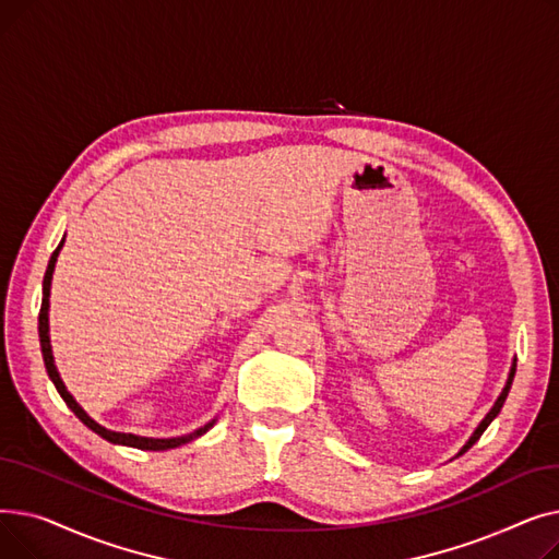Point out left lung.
<instances>
[{"instance_id":"1","label":"left lung","mask_w":559,"mask_h":559,"mask_svg":"<svg viewBox=\"0 0 559 559\" xmlns=\"http://www.w3.org/2000/svg\"><path fill=\"white\" fill-rule=\"evenodd\" d=\"M514 371H516V362L512 365V369H510V378H508V385L503 388V392H501V396H498V401L493 403V407L489 409V413H487V417L483 419V424L476 428V432L472 435V439H468V442L464 444V449L460 451V453H464V451H468V449H472L476 442H478V439H480V435L485 432V428L496 419V415L498 413H501V407H503V403H506V399H508V392H510V388H512V380H514Z\"/></svg>"}]
</instances>
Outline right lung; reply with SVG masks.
Listing matches in <instances>:
<instances>
[{
	"label": "right lung",
	"mask_w": 559,
	"mask_h": 559,
	"mask_svg": "<svg viewBox=\"0 0 559 559\" xmlns=\"http://www.w3.org/2000/svg\"><path fill=\"white\" fill-rule=\"evenodd\" d=\"M61 247H63V240H61V245L56 247V251L51 253L49 264H47V272H45V281H43V304H40V314H38V335H40V348H43L45 369H47V373H49V378H51V383H53L56 392L61 394V399L66 401V405L81 419V424H85L93 432H97L99 437H104L106 442L122 444V447H133V449H142V451H167V449H176V447L192 442V439H197L199 435H203L215 421L205 424L203 428H199V430H194V432H190V435L171 437V439H152V437H138V435H131V432H112V430H106L104 426H99L97 421H93L91 417H87V415L83 413V409H81V405L72 399V394L66 390L63 380H61V376H58L56 365H53L51 344H49V317H47V310H49V285H51V274H53L56 255H58V251H61Z\"/></svg>",
	"instance_id": "add662e5"
}]
</instances>
